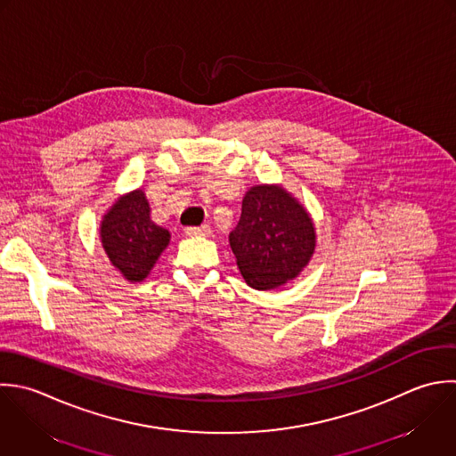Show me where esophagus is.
Here are the masks:
<instances>
[{"label":"esophagus","instance_id":"1","mask_svg":"<svg viewBox=\"0 0 456 456\" xmlns=\"http://www.w3.org/2000/svg\"><path fill=\"white\" fill-rule=\"evenodd\" d=\"M186 236H209L211 227L209 225H200V227H186L184 229Z\"/></svg>","mask_w":456,"mask_h":456}]
</instances>
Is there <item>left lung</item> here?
<instances>
[{
  "instance_id": "8db88e82",
  "label": "left lung",
  "mask_w": 456,
  "mask_h": 456,
  "mask_svg": "<svg viewBox=\"0 0 456 456\" xmlns=\"http://www.w3.org/2000/svg\"><path fill=\"white\" fill-rule=\"evenodd\" d=\"M229 243L245 282L265 291L302 272L314 252L316 234L307 211L286 190L261 184L247 191Z\"/></svg>"
}]
</instances>
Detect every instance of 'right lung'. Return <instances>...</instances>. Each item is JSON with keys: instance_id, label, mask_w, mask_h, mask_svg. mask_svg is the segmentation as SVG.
Returning <instances> with one entry per match:
<instances>
[{"instance_id": "add662e5", "label": "right lung", "mask_w": 456, "mask_h": 456, "mask_svg": "<svg viewBox=\"0 0 456 456\" xmlns=\"http://www.w3.org/2000/svg\"><path fill=\"white\" fill-rule=\"evenodd\" d=\"M102 247L111 265L131 282L143 281L170 234L151 220V208L142 190L118 199L101 224Z\"/></svg>"}]
</instances>
